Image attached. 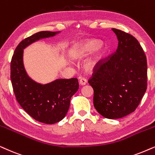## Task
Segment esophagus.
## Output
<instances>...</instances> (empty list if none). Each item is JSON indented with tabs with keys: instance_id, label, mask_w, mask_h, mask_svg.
Wrapping results in <instances>:
<instances>
[{
	"instance_id": "1",
	"label": "esophagus",
	"mask_w": 155,
	"mask_h": 155,
	"mask_svg": "<svg viewBox=\"0 0 155 155\" xmlns=\"http://www.w3.org/2000/svg\"><path fill=\"white\" fill-rule=\"evenodd\" d=\"M87 80L85 78H81V79H79L80 85L84 86V85H85V84H87Z\"/></svg>"
}]
</instances>
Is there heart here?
<instances>
[{"instance_id":"1","label":"heart","mask_w":155,"mask_h":155,"mask_svg":"<svg viewBox=\"0 0 155 155\" xmlns=\"http://www.w3.org/2000/svg\"><path fill=\"white\" fill-rule=\"evenodd\" d=\"M104 50V49L100 41L97 39H89L76 44L72 50L71 55L74 58L79 60L87 57L90 54L96 51L95 54L88 61L85 65L87 71H92L100 61Z\"/></svg>"}]
</instances>
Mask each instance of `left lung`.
Here are the masks:
<instances>
[{"instance_id": "8db88e82", "label": "left lung", "mask_w": 155, "mask_h": 155, "mask_svg": "<svg viewBox=\"0 0 155 155\" xmlns=\"http://www.w3.org/2000/svg\"><path fill=\"white\" fill-rule=\"evenodd\" d=\"M112 31L118 39L117 49L100 60L88 81L95 109L110 119L134 111L147 87V58L140 43L124 31Z\"/></svg>"}]
</instances>
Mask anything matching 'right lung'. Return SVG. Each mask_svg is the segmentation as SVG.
I'll list each match as a JSON object with an SVG mask.
<instances>
[{
	"mask_svg": "<svg viewBox=\"0 0 155 155\" xmlns=\"http://www.w3.org/2000/svg\"><path fill=\"white\" fill-rule=\"evenodd\" d=\"M59 32L40 31L23 39L15 48L11 62V79L17 101L31 117L48 124L58 122L65 117L71 98L79 89L78 79H60L46 84L37 83L25 71L23 54L28 45Z\"/></svg>",
	"mask_w": 155,
	"mask_h": 155,
	"instance_id": "1",
	"label": "right lung"
}]
</instances>
